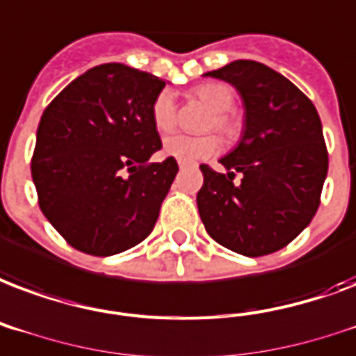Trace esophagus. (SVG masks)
<instances>
[{"instance_id": "1", "label": "esophagus", "mask_w": 356, "mask_h": 356, "mask_svg": "<svg viewBox=\"0 0 356 356\" xmlns=\"http://www.w3.org/2000/svg\"><path fill=\"white\" fill-rule=\"evenodd\" d=\"M178 165H180V168H186V167H189V163H186V161H180V163H178Z\"/></svg>"}]
</instances>
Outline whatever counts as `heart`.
<instances>
[{"instance_id":"1","label":"heart","mask_w":356,"mask_h":356,"mask_svg":"<svg viewBox=\"0 0 356 356\" xmlns=\"http://www.w3.org/2000/svg\"><path fill=\"white\" fill-rule=\"evenodd\" d=\"M191 97L212 111V116L208 118L204 129L218 131L227 143H236L242 137L244 122L238 114H234L229 108L234 103V93L225 84L219 82H207L200 84L191 92ZM152 122L159 133H170L176 127L178 114H176L175 95L163 90L156 95L152 103ZM221 140L218 135H202V137H189V135H170L163 143L165 156L175 157L178 161L195 163L200 159H208L218 154Z\"/></svg>"}]
</instances>
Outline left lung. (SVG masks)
<instances>
[{
	"label": "left lung",
	"instance_id": "1",
	"mask_svg": "<svg viewBox=\"0 0 356 356\" xmlns=\"http://www.w3.org/2000/svg\"><path fill=\"white\" fill-rule=\"evenodd\" d=\"M207 74L238 90L245 122L238 146L219 159L227 175L200 165V219L227 250L268 255L293 242L319 208L328 170L319 114L291 80L259 61H232Z\"/></svg>",
	"mask_w": 356,
	"mask_h": 356
}]
</instances>
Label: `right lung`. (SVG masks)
Here are the masks:
<instances>
[{"instance_id": "obj_1", "label": "right lung", "mask_w": 356, "mask_h": 356, "mask_svg": "<svg viewBox=\"0 0 356 356\" xmlns=\"http://www.w3.org/2000/svg\"><path fill=\"white\" fill-rule=\"evenodd\" d=\"M165 80L122 63L80 74L44 108L31 178L44 218L74 250L108 257L148 236L178 163L161 149L152 103Z\"/></svg>"}]
</instances>
